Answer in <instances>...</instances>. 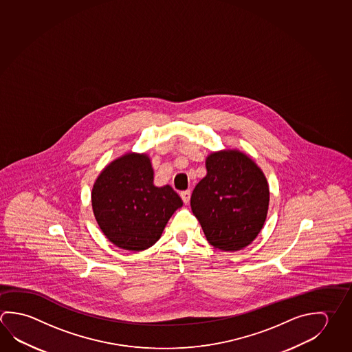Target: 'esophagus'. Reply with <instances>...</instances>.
<instances>
[{
  "mask_svg": "<svg viewBox=\"0 0 352 352\" xmlns=\"http://www.w3.org/2000/svg\"><path fill=\"white\" fill-rule=\"evenodd\" d=\"M190 190H185L180 192V197H182V199H183V201H184L185 204L189 203V200H190Z\"/></svg>",
  "mask_w": 352,
  "mask_h": 352,
  "instance_id": "obj_1",
  "label": "esophagus"
}]
</instances>
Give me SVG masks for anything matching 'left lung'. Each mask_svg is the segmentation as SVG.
<instances>
[{
	"instance_id": "obj_1",
	"label": "left lung",
	"mask_w": 352,
	"mask_h": 352,
	"mask_svg": "<svg viewBox=\"0 0 352 352\" xmlns=\"http://www.w3.org/2000/svg\"><path fill=\"white\" fill-rule=\"evenodd\" d=\"M206 177L191 194V211L206 240L221 251L248 246L265 225L270 188L263 172L236 149L208 155Z\"/></svg>"
}]
</instances>
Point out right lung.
I'll return each mask as SVG.
<instances>
[{
	"instance_id": "1",
	"label": "right lung",
	"mask_w": 352,
	"mask_h": 352,
	"mask_svg": "<svg viewBox=\"0 0 352 352\" xmlns=\"http://www.w3.org/2000/svg\"><path fill=\"white\" fill-rule=\"evenodd\" d=\"M91 204L101 231L113 245L143 251L160 240L183 201L170 185L153 184L148 155L127 153L100 173Z\"/></svg>"
}]
</instances>
